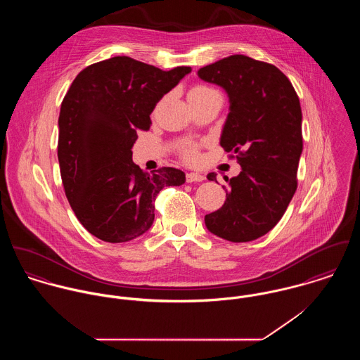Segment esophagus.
<instances>
[{
	"label": "esophagus",
	"mask_w": 360,
	"mask_h": 360,
	"mask_svg": "<svg viewBox=\"0 0 360 360\" xmlns=\"http://www.w3.org/2000/svg\"><path fill=\"white\" fill-rule=\"evenodd\" d=\"M204 180H205V177L202 174L194 173V172L187 173V176H186V181L187 183H200V181H204Z\"/></svg>",
	"instance_id": "obj_1"
}]
</instances>
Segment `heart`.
I'll return each mask as SVG.
<instances>
[{"label": "heart", "instance_id": "b5f03b06", "mask_svg": "<svg viewBox=\"0 0 360 360\" xmlns=\"http://www.w3.org/2000/svg\"><path fill=\"white\" fill-rule=\"evenodd\" d=\"M210 93H214V90H212L210 87L204 86V84H197L194 86L190 93H188V98H200V97H205ZM181 158L187 162V163H195L200 159V147L197 144H186L181 150H180Z\"/></svg>", "mask_w": 360, "mask_h": 360}]
</instances>
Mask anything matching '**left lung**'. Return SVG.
Masks as SVG:
<instances>
[{
    "label": "left lung",
    "mask_w": 360,
    "mask_h": 360,
    "mask_svg": "<svg viewBox=\"0 0 360 360\" xmlns=\"http://www.w3.org/2000/svg\"><path fill=\"white\" fill-rule=\"evenodd\" d=\"M198 76L229 94L220 146L243 167L237 177H226V201L206 214V227L231 243L254 241L280 221L298 187L304 148L300 98L278 68L247 55L223 58L201 68ZM207 179L214 181L216 174Z\"/></svg>",
    "instance_id": "left-lung-1"
}]
</instances>
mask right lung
<instances>
[{"label":"right lung","instance_id":"right-lung-1","mask_svg":"<svg viewBox=\"0 0 360 360\" xmlns=\"http://www.w3.org/2000/svg\"><path fill=\"white\" fill-rule=\"evenodd\" d=\"M190 72L113 56L83 69L69 87L58 119L60 177L76 217L97 238L140 237L154 223L159 191L186 181L174 167L143 172L131 148L137 130H150L156 103Z\"/></svg>","mask_w":360,"mask_h":360}]
</instances>
